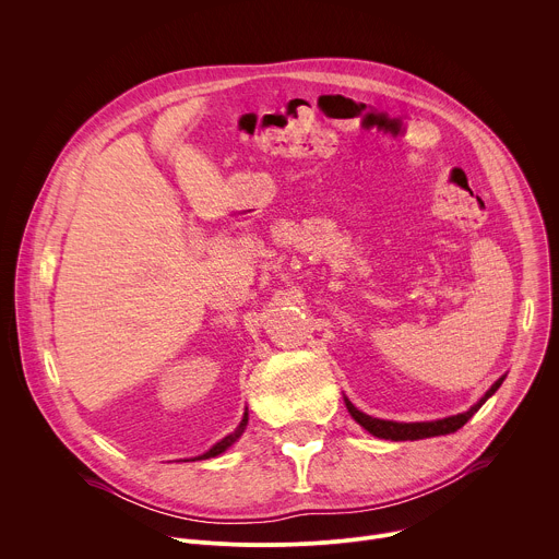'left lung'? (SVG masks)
Segmentation results:
<instances>
[{"label": "left lung", "mask_w": 559, "mask_h": 559, "mask_svg": "<svg viewBox=\"0 0 559 559\" xmlns=\"http://www.w3.org/2000/svg\"><path fill=\"white\" fill-rule=\"evenodd\" d=\"M504 382V376L498 378L491 389L477 401L468 412L464 414H457V416H449V418H442V420H431V423H393V420H380V418H371L362 412H358L347 397H345V405L352 414V418L362 427L367 429L371 436L376 438H382V440H393V442H401V440H423V438H433V436H447V433H453L457 429H462L475 414L477 409H480L489 397L500 389V384Z\"/></svg>", "instance_id": "1"}]
</instances>
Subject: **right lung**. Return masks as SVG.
<instances>
[{"label":"right lung","mask_w":559,"mask_h":559,"mask_svg":"<svg viewBox=\"0 0 559 559\" xmlns=\"http://www.w3.org/2000/svg\"><path fill=\"white\" fill-rule=\"evenodd\" d=\"M246 427H248V409H246V414H243V420H241V425L236 427V431L234 433H229V436H225L221 442H216L210 451H205L203 455H199V457H194V460H207V457H216V455H221L225 449H229L238 438H241V433L246 431Z\"/></svg>","instance_id":"add662e5"}]
</instances>
